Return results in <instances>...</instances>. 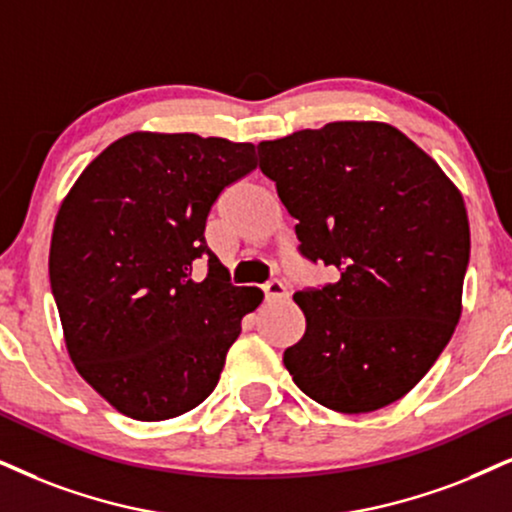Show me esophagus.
Returning <instances> with one entry per match:
<instances>
[{"mask_svg": "<svg viewBox=\"0 0 512 512\" xmlns=\"http://www.w3.org/2000/svg\"><path fill=\"white\" fill-rule=\"evenodd\" d=\"M264 290V297H267V302H278V300H288V288L283 286L281 281H269L267 286L262 288Z\"/></svg>", "mask_w": 512, "mask_h": 512, "instance_id": "esophagus-1", "label": "esophagus"}]
</instances>
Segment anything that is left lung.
<instances>
[{
  "mask_svg": "<svg viewBox=\"0 0 512 512\" xmlns=\"http://www.w3.org/2000/svg\"><path fill=\"white\" fill-rule=\"evenodd\" d=\"M257 153L297 219L302 255L340 274L293 295L307 328L283 364L326 409H383L420 383L461 319L470 257L461 191L387 122H328L262 141Z\"/></svg>",
  "mask_w": 512,
  "mask_h": 512,
  "instance_id": "8db88e82",
  "label": "left lung"
}]
</instances>
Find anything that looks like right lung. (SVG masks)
Masks as SVG:
<instances>
[{"instance_id": "add662e5", "label": "right lung", "mask_w": 512, "mask_h": 512, "mask_svg": "<svg viewBox=\"0 0 512 512\" xmlns=\"http://www.w3.org/2000/svg\"><path fill=\"white\" fill-rule=\"evenodd\" d=\"M255 146L132 132L84 167L58 208L49 281L77 373L134 420H167L215 390L262 290L229 283L205 243L219 193ZM203 259L209 276L192 278Z\"/></svg>"}]
</instances>
